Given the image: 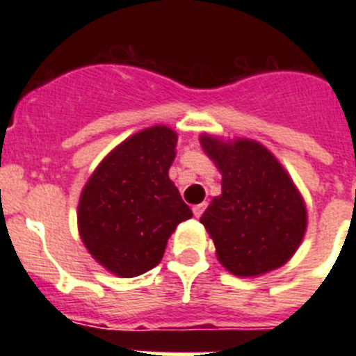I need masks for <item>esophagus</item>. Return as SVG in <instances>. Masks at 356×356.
<instances>
[{"instance_id": "1", "label": "esophagus", "mask_w": 356, "mask_h": 356, "mask_svg": "<svg viewBox=\"0 0 356 356\" xmlns=\"http://www.w3.org/2000/svg\"><path fill=\"white\" fill-rule=\"evenodd\" d=\"M205 209H207V203H200V205H194L193 207L194 217H201V213L205 212Z\"/></svg>"}]
</instances>
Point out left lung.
<instances>
[{
	"label": "left lung",
	"mask_w": 356,
	"mask_h": 356,
	"mask_svg": "<svg viewBox=\"0 0 356 356\" xmlns=\"http://www.w3.org/2000/svg\"><path fill=\"white\" fill-rule=\"evenodd\" d=\"M221 172V194L200 222L216 246L217 260L232 275L275 271L292 259L308 225L307 205L291 175L264 144L238 137H200Z\"/></svg>",
	"instance_id": "1"
}]
</instances>
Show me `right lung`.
<instances>
[{
  "label": "right lung",
  "instance_id": "add662e5",
  "mask_svg": "<svg viewBox=\"0 0 356 356\" xmlns=\"http://www.w3.org/2000/svg\"><path fill=\"white\" fill-rule=\"evenodd\" d=\"M178 135L144 128L110 151L85 184L78 232L108 273L134 278L159 266L171 234L193 217L169 178Z\"/></svg>",
  "mask_w": 356,
  "mask_h": 356
}]
</instances>
